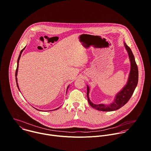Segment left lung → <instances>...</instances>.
<instances>
[{
	"mask_svg": "<svg viewBox=\"0 0 151 151\" xmlns=\"http://www.w3.org/2000/svg\"><path fill=\"white\" fill-rule=\"evenodd\" d=\"M125 48L128 52L129 57L130 61V71L128 78L127 83L124 88L117 93L114 99V100L112 103L109 105H104L103 104H93L90 100L88 97L89 93V87L87 86V96L88 103L93 107L98 110L104 111H110L116 110L122 106H123L129 100L131 96H132L135 88L138 82V68L137 64L136 63L134 55L130 50V48L126 45V43H124Z\"/></svg>",
	"mask_w": 151,
	"mask_h": 151,
	"instance_id": "obj_1",
	"label": "left lung"
}]
</instances>
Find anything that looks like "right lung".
Returning a JSON list of instances; mask_svg holds the SVG:
<instances>
[{
    "label": "right lung",
    "mask_w": 151,
    "mask_h": 151,
    "mask_svg": "<svg viewBox=\"0 0 151 151\" xmlns=\"http://www.w3.org/2000/svg\"><path fill=\"white\" fill-rule=\"evenodd\" d=\"M24 49H25V48L21 50V52H20V54H19V57H18V63H18V64H17V68L16 73H15L16 81H17V87H18V88H19V87H18V83H17V74H18V65H19V61L20 57H21V54H22V51H24ZM68 87H67V90H68ZM55 109V110H57V109ZM37 110H38V109H37Z\"/></svg>",
    "instance_id": "1"
}]
</instances>
